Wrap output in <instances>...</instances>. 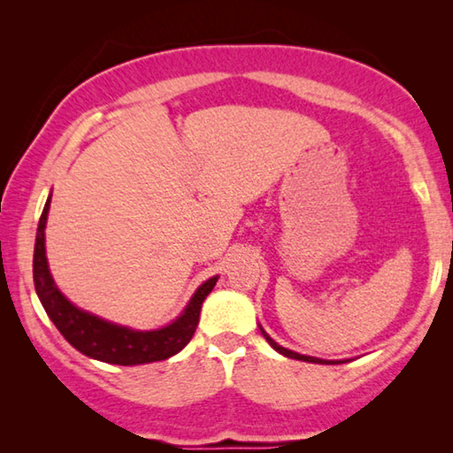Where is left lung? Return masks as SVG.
Segmentation results:
<instances>
[{
  "label": "left lung",
  "mask_w": 453,
  "mask_h": 453,
  "mask_svg": "<svg viewBox=\"0 0 453 453\" xmlns=\"http://www.w3.org/2000/svg\"><path fill=\"white\" fill-rule=\"evenodd\" d=\"M259 332H262V335L265 337L267 340V343H270V346L275 349V351H280L281 356H286V357H291V359H302V362H310V364H343V362H337V359H319V357H311V356H303V354H297V351H291V349H288V348H281L278 342H273L270 335L265 334V329L259 326Z\"/></svg>",
  "instance_id": "left-lung-1"
}]
</instances>
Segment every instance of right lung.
<instances>
[{
    "label": "right lung",
    "mask_w": 453,
    "mask_h": 453,
    "mask_svg": "<svg viewBox=\"0 0 453 453\" xmlns=\"http://www.w3.org/2000/svg\"><path fill=\"white\" fill-rule=\"evenodd\" d=\"M50 203L51 194L48 196L40 226H37L34 248V283L35 294L40 297L45 313L56 324L59 334L83 356L116 365L162 362V359L172 357L186 348L196 334L202 303L216 286L219 275L205 280L194 291L186 308L172 324L157 329H145V332L113 324V321H107L96 316V313L73 305L53 281L48 256H45V224H48Z\"/></svg>",
    "instance_id": "1"
}]
</instances>
